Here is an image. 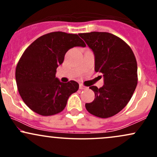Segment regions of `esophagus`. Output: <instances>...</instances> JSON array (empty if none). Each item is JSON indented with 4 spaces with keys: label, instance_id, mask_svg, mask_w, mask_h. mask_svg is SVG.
<instances>
[{
    "label": "esophagus",
    "instance_id": "34e87169",
    "mask_svg": "<svg viewBox=\"0 0 157 157\" xmlns=\"http://www.w3.org/2000/svg\"><path fill=\"white\" fill-rule=\"evenodd\" d=\"M88 87H86V86H84L83 85H80V89L82 90V89H87Z\"/></svg>",
    "mask_w": 157,
    "mask_h": 157
}]
</instances>
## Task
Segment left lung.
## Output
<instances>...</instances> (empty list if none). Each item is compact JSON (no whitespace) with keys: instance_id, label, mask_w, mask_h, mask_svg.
I'll list each match as a JSON object with an SVG mask.
<instances>
[{"instance_id":"obj_1","label":"left lung","mask_w":157,"mask_h":157,"mask_svg":"<svg viewBox=\"0 0 157 157\" xmlns=\"http://www.w3.org/2000/svg\"><path fill=\"white\" fill-rule=\"evenodd\" d=\"M94 55V70L102 74L103 86H91L93 102L86 103L90 113L100 118L120 112L131 100L137 85V63L130 46L109 32L79 34Z\"/></svg>"}]
</instances>
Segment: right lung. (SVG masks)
Segmentation results:
<instances>
[{"mask_svg": "<svg viewBox=\"0 0 157 157\" xmlns=\"http://www.w3.org/2000/svg\"><path fill=\"white\" fill-rule=\"evenodd\" d=\"M75 46L86 47L78 35L54 32L40 37L23 52L15 79L21 98L33 111L43 116L60 113L78 90L76 81L62 82L55 76L66 52Z\"/></svg>", "mask_w": 157, "mask_h": 157, "instance_id": "obj_1", "label": "right lung"}]
</instances>
